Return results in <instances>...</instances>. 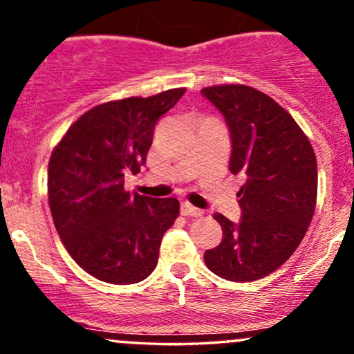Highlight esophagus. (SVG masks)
<instances>
[{
	"mask_svg": "<svg viewBox=\"0 0 354 354\" xmlns=\"http://www.w3.org/2000/svg\"><path fill=\"white\" fill-rule=\"evenodd\" d=\"M181 214L183 216H203V211L200 208H196V206H193L191 203L188 201H183L181 203Z\"/></svg>",
	"mask_w": 354,
	"mask_h": 354,
	"instance_id": "34e87169",
	"label": "esophagus"
}]
</instances>
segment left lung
Returning a JSON list of instances; mask_svg holds the SVG:
<instances>
[{"instance_id":"1","label":"left lung","mask_w":354,"mask_h":354,"mask_svg":"<svg viewBox=\"0 0 354 354\" xmlns=\"http://www.w3.org/2000/svg\"><path fill=\"white\" fill-rule=\"evenodd\" d=\"M201 93L228 123L230 171L246 176L238 191L241 221L214 214L223 238L205 251V263L219 278L254 281L286 263L306 234L318 196L316 156L295 118L265 93L246 84Z\"/></svg>"}]
</instances>
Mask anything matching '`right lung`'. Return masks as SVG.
<instances>
[{"label": "right lung", "mask_w": 354, "mask_h": 354, "mask_svg": "<svg viewBox=\"0 0 354 354\" xmlns=\"http://www.w3.org/2000/svg\"><path fill=\"white\" fill-rule=\"evenodd\" d=\"M185 91L173 88L93 106L53 149V223L71 258L101 281L133 284L156 268L161 238L178 218L180 201L129 194L124 174L140 173L154 126Z\"/></svg>", "instance_id": "right-lung-1"}]
</instances>
